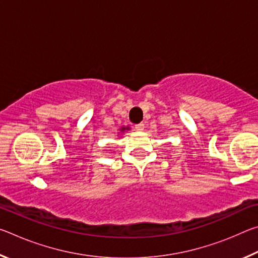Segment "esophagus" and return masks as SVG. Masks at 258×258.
Masks as SVG:
<instances>
[{
    "label": "esophagus",
    "instance_id": "34e87169",
    "mask_svg": "<svg viewBox=\"0 0 258 258\" xmlns=\"http://www.w3.org/2000/svg\"><path fill=\"white\" fill-rule=\"evenodd\" d=\"M143 128H145V124H143V123H140V124L135 125V130L139 131V132H141V131H143Z\"/></svg>",
    "mask_w": 258,
    "mask_h": 258
}]
</instances>
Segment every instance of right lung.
<instances>
[{
	"instance_id": "1",
	"label": "right lung",
	"mask_w": 258,
	"mask_h": 258,
	"mask_svg": "<svg viewBox=\"0 0 258 258\" xmlns=\"http://www.w3.org/2000/svg\"><path fill=\"white\" fill-rule=\"evenodd\" d=\"M128 130H131V128L128 127V126H123V127H120V128H119V131H120V133H124V132H125V131H128Z\"/></svg>"
}]
</instances>
